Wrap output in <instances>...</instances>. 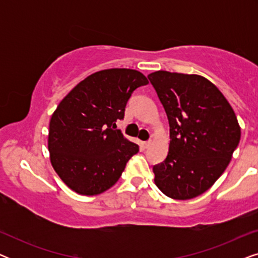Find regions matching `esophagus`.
Segmentation results:
<instances>
[{"instance_id": "1", "label": "esophagus", "mask_w": 258, "mask_h": 258, "mask_svg": "<svg viewBox=\"0 0 258 258\" xmlns=\"http://www.w3.org/2000/svg\"><path fill=\"white\" fill-rule=\"evenodd\" d=\"M150 146H151V141H147V142H143V147L146 148V149H147V148H149Z\"/></svg>"}]
</instances>
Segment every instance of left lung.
Instances as JSON below:
<instances>
[{"label":"left lung","instance_id":"8db88e82","mask_svg":"<svg viewBox=\"0 0 258 258\" xmlns=\"http://www.w3.org/2000/svg\"><path fill=\"white\" fill-rule=\"evenodd\" d=\"M148 79L170 126L168 156L153 168L155 184L170 199H194L227 169L241 140L237 117L206 77L158 70Z\"/></svg>","mask_w":258,"mask_h":258}]
</instances>
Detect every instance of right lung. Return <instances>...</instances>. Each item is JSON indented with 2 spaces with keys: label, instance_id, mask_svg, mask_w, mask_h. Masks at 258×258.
Segmentation results:
<instances>
[{
  "label": "right lung",
  "instance_id": "add662e5",
  "mask_svg": "<svg viewBox=\"0 0 258 258\" xmlns=\"http://www.w3.org/2000/svg\"><path fill=\"white\" fill-rule=\"evenodd\" d=\"M146 84L137 70L105 69L81 81L59 102L49 123L48 149L52 168L75 192H104L139 153V146L116 129V121L124 117L133 91Z\"/></svg>",
  "mask_w": 258,
  "mask_h": 258
}]
</instances>
